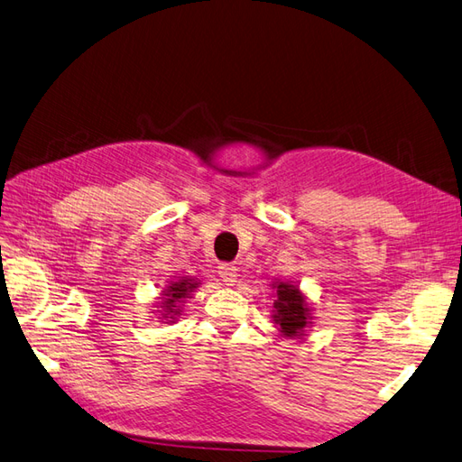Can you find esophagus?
<instances>
[{"instance_id":"34e87169","label":"esophagus","mask_w":462,"mask_h":462,"mask_svg":"<svg viewBox=\"0 0 462 462\" xmlns=\"http://www.w3.org/2000/svg\"><path fill=\"white\" fill-rule=\"evenodd\" d=\"M218 275L222 277L224 282H226V285H234L236 277H238V267H236L234 263H220Z\"/></svg>"}]
</instances>
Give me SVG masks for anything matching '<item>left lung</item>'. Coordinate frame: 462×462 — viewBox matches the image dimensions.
<instances>
[{
  "label": "left lung",
  "mask_w": 462,
  "mask_h": 462,
  "mask_svg": "<svg viewBox=\"0 0 462 462\" xmlns=\"http://www.w3.org/2000/svg\"><path fill=\"white\" fill-rule=\"evenodd\" d=\"M273 309L281 332L289 337L300 336L306 320H309L306 318L309 316V309H306L299 289L287 285V282L277 285V300L273 302Z\"/></svg>",
  "instance_id": "obj_1"
}]
</instances>
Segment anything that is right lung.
Instances as JSON below:
<instances>
[{
    "instance_id": "1",
    "label": "right lung",
    "mask_w": 462,
    "mask_h": 462,
    "mask_svg": "<svg viewBox=\"0 0 462 462\" xmlns=\"http://www.w3.org/2000/svg\"><path fill=\"white\" fill-rule=\"evenodd\" d=\"M197 282H189L187 279H181L180 282H173V287H168V294H165V312L168 314H177L175 304L181 299H187V294L195 289ZM163 318H171V316H163Z\"/></svg>"
}]
</instances>
